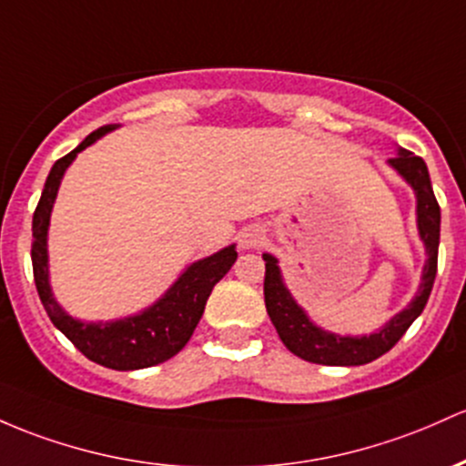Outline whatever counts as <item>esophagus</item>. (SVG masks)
<instances>
[{"label": "esophagus", "instance_id": "obj_1", "mask_svg": "<svg viewBox=\"0 0 466 466\" xmlns=\"http://www.w3.org/2000/svg\"><path fill=\"white\" fill-rule=\"evenodd\" d=\"M263 243V229L258 228V225H249V228H245L241 234H238V245H241L243 249H254L258 248V245Z\"/></svg>", "mask_w": 466, "mask_h": 466}]
</instances>
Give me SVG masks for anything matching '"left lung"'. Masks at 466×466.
<instances>
[{"mask_svg": "<svg viewBox=\"0 0 466 466\" xmlns=\"http://www.w3.org/2000/svg\"><path fill=\"white\" fill-rule=\"evenodd\" d=\"M390 166L398 172L416 192V214H418V232L427 249V263L422 269V283L411 303L400 314L382 327L380 331L370 336H340L331 331L320 329L309 320L303 308L291 299L289 289L285 288L283 276H280L279 260L272 254H263L265 260V308L269 319L279 331L280 340L291 354L316 365H336L351 367L365 365L376 360L391 350L398 340L405 336L409 325L422 314L431 294L433 280L438 272V243H441V206L433 194L431 178H429L427 163L409 150H398V155L390 158Z\"/></svg>", "mask_w": 466, "mask_h": 466, "instance_id": "1", "label": "left lung"}]
</instances>
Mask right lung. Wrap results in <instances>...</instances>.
<instances>
[{
	"instance_id": "add662e5",
	"label": "right lung",
	"mask_w": 466,
	"mask_h": 466,
	"mask_svg": "<svg viewBox=\"0 0 466 466\" xmlns=\"http://www.w3.org/2000/svg\"><path fill=\"white\" fill-rule=\"evenodd\" d=\"M115 127L116 126L112 124L90 132L73 152L61 157L53 166L48 178H46L42 198H39L37 209L33 214L30 257H33L35 285H37L39 299H42L46 314L53 320V325L73 342L81 354L96 365L116 371H132L166 362L167 358L177 356L186 347L194 327L201 320L212 288L229 272L238 254L234 245H228L221 252L192 263L155 305H150L137 316L110 320V323H81L61 309L48 283L50 212H53V203L57 198L66 167L75 161V157L81 150H86L99 137L115 130Z\"/></svg>"
}]
</instances>
